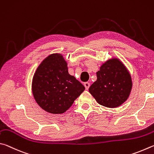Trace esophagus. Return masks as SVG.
<instances>
[{
	"mask_svg": "<svg viewBox=\"0 0 154 154\" xmlns=\"http://www.w3.org/2000/svg\"><path fill=\"white\" fill-rule=\"evenodd\" d=\"M84 85H85V87L86 90H88V88H89V87H90V83H89V82H85Z\"/></svg>",
	"mask_w": 154,
	"mask_h": 154,
	"instance_id": "esophagus-1",
	"label": "esophagus"
}]
</instances>
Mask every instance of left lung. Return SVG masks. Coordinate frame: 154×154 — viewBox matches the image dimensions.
<instances>
[{
  "mask_svg": "<svg viewBox=\"0 0 154 154\" xmlns=\"http://www.w3.org/2000/svg\"><path fill=\"white\" fill-rule=\"evenodd\" d=\"M97 76L89 92L99 104L114 108L126 101L133 84L130 74L119 59L107 61L97 72Z\"/></svg>",
  "mask_w": 154,
  "mask_h": 154,
  "instance_id": "left-lung-1",
  "label": "left lung"
}]
</instances>
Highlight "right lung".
Here are the masks:
<instances>
[{
  "instance_id": "add662e5",
  "label": "right lung",
  "mask_w": 154,
  "mask_h": 154,
  "mask_svg": "<svg viewBox=\"0 0 154 154\" xmlns=\"http://www.w3.org/2000/svg\"><path fill=\"white\" fill-rule=\"evenodd\" d=\"M85 88L69 74L67 63L60 54L42 61L32 80V93L39 106L51 114H63L72 106Z\"/></svg>"
}]
</instances>
